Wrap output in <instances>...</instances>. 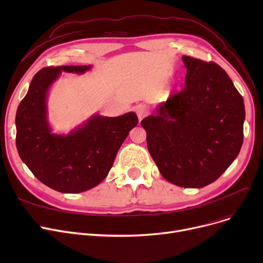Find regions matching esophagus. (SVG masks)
I'll return each mask as SVG.
<instances>
[{"label": "esophagus", "instance_id": "obj_1", "mask_svg": "<svg viewBox=\"0 0 263 263\" xmlns=\"http://www.w3.org/2000/svg\"><path fill=\"white\" fill-rule=\"evenodd\" d=\"M134 110H135V113H136L137 117H139V120H140V121H141L144 117H146V116L148 115V108H147V106H146L145 104H139V105H136V106L134 107Z\"/></svg>", "mask_w": 263, "mask_h": 263}]
</instances>
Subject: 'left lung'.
<instances>
[{
  "mask_svg": "<svg viewBox=\"0 0 263 263\" xmlns=\"http://www.w3.org/2000/svg\"><path fill=\"white\" fill-rule=\"evenodd\" d=\"M185 87L142 120L147 147L166 180L200 189L214 182L243 144L244 101L217 64L182 57Z\"/></svg>",
  "mask_w": 263,
  "mask_h": 263,
  "instance_id": "8db88e82",
  "label": "left lung"
}]
</instances>
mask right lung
Here are the masks:
<instances>
[{
    "label": "right lung",
    "mask_w": 263,
    "mask_h": 263,
    "mask_svg": "<svg viewBox=\"0 0 263 263\" xmlns=\"http://www.w3.org/2000/svg\"><path fill=\"white\" fill-rule=\"evenodd\" d=\"M86 66L46 67L33 78L16 115V145L21 160L47 186L61 193H81L98 185L139 119L133 112L118 117L91 116L67 135L51 132L47 96L61 72L84 73Z\"/></svg>",
    "instance_id": "add662e5"
}]
</instances>
